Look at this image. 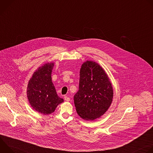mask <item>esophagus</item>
<instances>
[{"mask_svg": "<svg viewBox=\"0 0 153 153\" xmlns=\"http://www.w3.org/2000/svg\"><path fill=\"white\" fill-rule=\"evenodd\" d=\"M64 99H65V101H67V102H69L70 100V98L67 97V96H65L64 97Z\"/></svg>", "mask_w": 153, "mask_h": 153, "instance_id": "34e87169", "label": "esophagus"}]
</instances>
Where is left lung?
Wrapping results in <instances>:
<instances>
[{
    "instance_id": "left-lung-1",
    "label": "left lung",
    "mask_w": 153,
    "mask_h": 153,
    "mask_svg": "<svg viewBox=\"0 0 153 153\" xmlns=\"http://www.w3.org/2000/svg\"><path fill=\"white\" fill-rule=\"evenodd\" d=\"M113 88L108 74L97 62L86 60L81 66L79 91L74 96L78 115L85 120L103 116L113 99Z\"/></svg>"
}]
</instances>
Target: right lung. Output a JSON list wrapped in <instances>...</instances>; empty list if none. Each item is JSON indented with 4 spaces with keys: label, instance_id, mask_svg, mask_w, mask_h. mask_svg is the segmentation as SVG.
Masks as SVG:
<instances>
[{
    "label": "right lung",
    "instance_id": "1",
    "mask_svg": "<svg viewBox=\"0 0 153 153\" xmlns=\"http://www.w3.org/2000/svg\"><path fill=\"white\" fill-rule=\"evenodd\" d=\"M54 62H48L39 67L28 81L27 98L33 110L44 115L53 113L63 99L57 94L52 82Z\"/></svg>",
    "mask_w": 153,
    "mask_h": 153
}]
</instances>
